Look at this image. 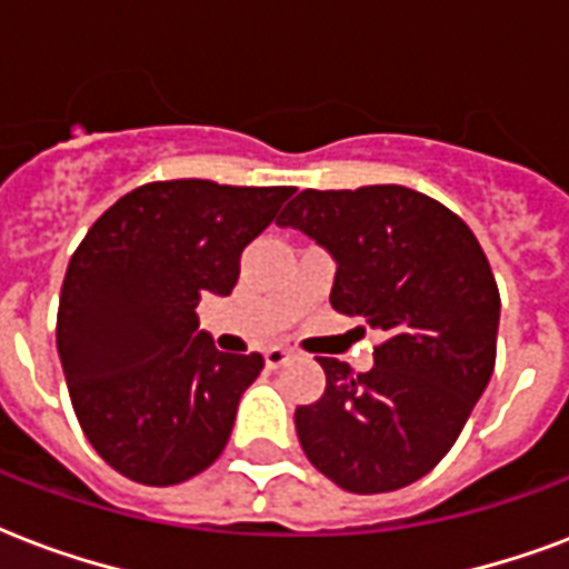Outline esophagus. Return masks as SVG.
Here are the masks:
<instances>
[{
    "mask_svg": "<svg viewBox=\"0 0 569 569\" xmlns=\"http://www.w3.org/2000/svg\"><path fill=\"white\" fill-rule=\"evenodd\" d=\"M288 359H290V350H284V347H270V350H263V362H267L270 371L281 368Z\"/></svg>",
    "mask_w": 569,
    "mask_h": 569,
    "instance_id": "34e87169",
    "label": "esophagus"
}]
</instances>
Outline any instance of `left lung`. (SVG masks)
<instances>
[{"label": "left lung", "mask_w": 569, "mask_h": 569, "mask_svg": "<svg viewBox=\"0 0 569 569\" xmlns=\"http://www.w3.org/2000/svg\"><path fill=\"white\" fill-rule=\"evenodd\" d=\"M338 263L335 311L386 338L373 368L320 359L326 391L297 407L315 469L371 496L425 478L472 416L496 368L499 288L469 224L416 189H302L276 219Z\"/></svg>", "instance_id": "left-lung-1"}]
</instances>
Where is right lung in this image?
<instances>
[{
    "label": "right lung",
    "instance_id": "right-lung-1",
    "mask_svg": "<svg viewBox=\"0 0 569 569\" xmlns=\"http://www.w3.org/2000/svg\"><path fill=\"white\" fill-rule=\"evenodd\" d=\"M293 187L157 180L109 207L64 272L56 345L88 442L116 472L171 487L224 451L263 356L219 353L198 329L240 254Z\"/></svg>",
    "mask_w": 569,
    "mask_h": 569
}]
</instances>
